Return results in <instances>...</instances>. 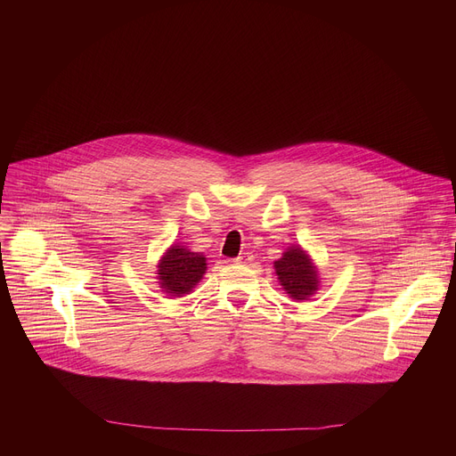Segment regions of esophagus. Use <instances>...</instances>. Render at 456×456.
Returning <instances> with one entry per match:
<instances>
[{"label":"esophagus","instance_id":"1","mask_svg":"<svg viewBox=\"0 0 456 456\" xmlns=\"http://www.w3.org/2000/svg\"><path fill=\"white\" fill-rule=\"evenodd\" d=\"M252 257H254L252 252H241V254L234 259V262H236V264H250Z\"/></svg>","mask_w":456,"mask_h":456}]
</instances>
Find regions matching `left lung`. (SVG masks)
<instances>
[{"label":"left lung","instance_id":"left-lung-1","mask_svg":"<svg viewBox=\"0 0 456 456\" xmlns=\"http://www.w3.org/2000/svg\"><path fill=\"white\" fill-rule=\"evenodd\" d=\"M280 285L292 299H308L319 289V274L310 256L299 247H289L283 256L274 262Z\"/></svg>","mask_w":456,"mask_h":456}]
</instances>
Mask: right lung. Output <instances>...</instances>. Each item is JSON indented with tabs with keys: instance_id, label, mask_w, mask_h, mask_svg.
<instances>
[{
	"instance_id": "1",
	"label": "right lung",
	"mask_w": 456,
	"mask_h": 456,
	"mask_svg": "<svg viewBox=\"0 0 456 456\" xmlns=\"http://www.w3.org/2000/svg\"><path fill=\"white\" fill-rule=\"evenodd\" d=\"M157 280L167 296L182 297L189 294L208 271L206 256L202 252H191L180 243H173L157 265Z\"/></svg>"
}]
</instances>
